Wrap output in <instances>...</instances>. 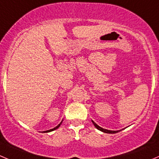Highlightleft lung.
Masks as SVG:
<instances>
[{
	"instance_id": "8db88e82",
	"label": "left lung",
	"mask_w": 159,
	"mask_h": 159,
	"mask_svg": "<svg viewBox=\"0 0 159 159\" xmlns=\"http://www.w3.org/2000/svg\"><path fill=\"white\" fill-rule=\"evenodd\" d=\"M92 123H93L94 126H95V127H96V128L98 129V130H101V131L104 132V133H106V134H116V133H117V132H119V130H117V131H114V130H106V129L102 128V127H100L99 126L97 125V124H95V123L94 122V121H92Z\"/></svg>"
}]
</instances>
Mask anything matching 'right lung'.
<instances>
[{
	"label": "right lung",
	"instance_id": "right-lung-1",
	"mask_svg": "<svg viewBox=\"0 0 159 159\" xmlns=\"http://www.w3.org/2000/svg\"><path fill=\"white\" fill-rule=\"evenodd\" d=\"M61 124H62V121H61V124H60L59 125H57L56 127H54V128H53V129H51V130H46V131H43V132H50V131H53V130H56V129H57L58 127H59L60 126H61Z\"/></svg>",
	"mask_w": 159,
	"mask_h": 159
}]
</instances>
